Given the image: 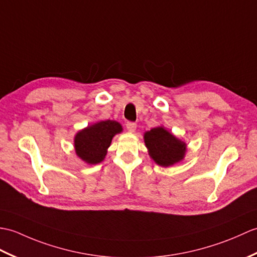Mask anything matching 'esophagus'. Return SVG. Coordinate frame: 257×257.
<instances>
[{"label":"esophagus","mask_w":257,"mask_h":257,"mask_svg":"<svg viewBox=\"0 0 257 257\" xmlns=\"http://www.w3.org/2000/svg\"><path fill=\"white\" fill-rule=\"evenodd\" d=\"M126 128L130 131L131 133H133L136 131V123L134 122H127L126 123Z\"/></svg>","instance_id":"obj_1"}]
</instances>
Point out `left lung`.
<instances>
[{
	"instance_id": "8db88e82",
	"label": "left lung",
	"mask_w": 257,
	"mask_h": 257,
	"mask_svg": "<svg viewBox=\"0 0 257 257\" xmlns=\"http://www.w3.org/2000/svg\"><path fill=\"white\" fill-rule=\"evenodd\" d=\"M144 142L148 155L162 167L173 166L181 162L186 156L187 144L176 138L163 125L146 131L144 133Z\"/></svg>"
}]
</instances>
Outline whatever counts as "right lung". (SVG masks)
I'll return each instance as SVG.
<instances>
[{
	"label": "right lung",
	"mask_w": 257,
	"mask_h": 257,
	"mask_svg": "<svg viewBox=\"0 0 257 257\" xmlns=\"http://www.w3.org/2000/svg\"><path fill=\"white\" fill-rule=\"evenodd\" d=\"M123 132L122 125L113 119L98 121L79 131L73 139L77 156L89 165L104 161L112 139Z\"/></svg>",
	"instance_id": "1"
}]
</instances>
